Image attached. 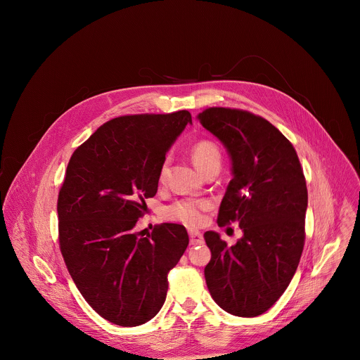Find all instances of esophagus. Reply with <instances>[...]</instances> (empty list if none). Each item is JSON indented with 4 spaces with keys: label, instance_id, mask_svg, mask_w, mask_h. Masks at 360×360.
<instances>
[{
    "label": "esophagus",
    "instance_id": "34e87169",
    "mask_svg": "<svg viewBox=\"0 0 360 360\" xmlns=\"http://www.w3.org/2000/svg\"><path fill=\"white\" fill-rule=\"evenodd\" d=\"M189 239H191V245H200L203 243V236L199 231H189Z\"/></svg>",
    "mask_w": 360,
    "mask_h": 360
}]
</instances>
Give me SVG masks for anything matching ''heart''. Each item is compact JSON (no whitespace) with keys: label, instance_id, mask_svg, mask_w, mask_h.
<instances>
[{"label":"heart","instance_id":"1","mask_svg":"<svg viewBox=\"0 0 360 360\" xmlns=\"http://www.w3.org/2000/svg\"><path fill=\"white\" fill-rule=\"evenodd\" d=\"M192 160L198 169L203 172L207 168L218 165L221 167L222 152L219 146L210 139H200L192 146ZM168 172V160H165L160 169V179L164 181ZM210 210V202L203 199H181L167 210V217L172 221L195 226L202 222L203 212Z\"/></svg>","mask_w":360,"mask_h":360}]
</instances>
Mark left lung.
Here are the masks:
<instances>
[{"instance_id":"obj_1","label":"left lung","mask_w":360,"mask_h":360,"mask_svg":"<svg viewBox=\"0 0 360 360\" xmlns=\"http://www.w3.org/2000/svg\"><path fill=\"white\" fill-rule=\"evenodd\" d=\"M226 148L232 175L218 225L238 222L243 236L228 246L214 231L205 281L231 315L259 316L282 296L304 245L307 189L293 145L269 121L242 110L214 107L198 115Z\"/></svg>"}]
</instances>
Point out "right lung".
Here are the masks:
<instances>
[{"instance_id":"add662e5","label":"right lung","mask_w":360,"mask_h":360,"mask_svg":"<svg viewBox=\"0 0 360 360\" xmlns=\"http://www.w3.org/2000/svg\"><path fill=\"white\" fill-rule=\"evenodd\" d=\"M192 117L188 111L139 114L101 125L68 162L58 195L60 249L78 290L104 319L125 328L155 316L168 272L189 238L161 224L146 236L135 225L158 191L165 153Z\"/></svg>"}]
</instances>
